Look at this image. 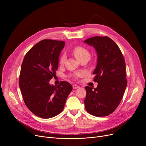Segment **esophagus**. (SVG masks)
Wrapping results in <instances>:
<instances>
[{"label":"esophagus","mask_w":146,"mask_h":146,"mask_svg":"<svg viewBox=\"0 0 146 146\" xmlns=\"http://www.w3.org/2000/svg\"><path fill=\"white\" fill-rule=\"evenodd\" d=\"M79 88V86H78V85H73V89H78Z\"/></svg>","instance_id":"esophagus-1"}]
</instances>
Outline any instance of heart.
I'll list each match as a JSON object with an SVG mask.
<instances>
[{"label":"heart","mask_w":146,"mask_h":146,"mask_svg":"<svg viewBox=\"0 0 146 146\" xmlns=\"http://www.w3.org/2000/svg\"><path fill=\"white\" fill-rule=\"evenodd\" d=\"M72 52H73V54H74V56L76 57V58L79 60H80L81 58L85 57H86V56L90 57V53H89V51L85 47H82V46H80V45H77V46H76V47H74L72 50ZM65 60H66V55L64 54H63L61 56V57L60 58V64H63ZM82 74V73H78L76 76H74V78H76L77 76H80Z\"/></svg>","instance_id":"b5f03b06"}]
</instances>
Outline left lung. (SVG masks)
Masks as SVG:
<instances>
[{
	"mask_svg": "<svg viewBox=\"0 0 146 146\" xmlns=\"http://www.w3.org/2000/svg\"><path fill=\"white\" fill-rule=\"evenodd\" d=\"M84 42L93 46L98 54L94 81L98 84L94 89L85 87V109L95 117L108 116L119 105L127 87L125 60L117 44L108 36H94Z\"/></svg>",
	"mask_w": 146,
	"mask_h": 146,
	"instance_id": "1",
	"label": "left lung"
}]
</instances>
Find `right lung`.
<instances>
[{
	"label": "right lung",
	"mask_w": 146,
	"mask_h": 146,
	"mask_svg": "<svg viewBox=\"0 0 146 146\" xmlns=\"http://www.w3.org/2000/svg\"><path fill=\"white\" fill-rule=\"evenodd\" d=\"M65 42L44 40L25 54L19 75V85L27 108L35 115L47 119L57 115L64 109L72 86L66 81L50 85L56 75L58 59Z\"/></svg>",
	"instance_id": "obj_1"
}]
</instances>
